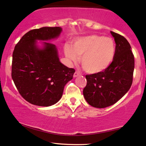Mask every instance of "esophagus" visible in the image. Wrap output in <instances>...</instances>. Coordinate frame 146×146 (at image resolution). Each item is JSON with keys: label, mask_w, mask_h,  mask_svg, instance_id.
Listing matches in <instances>:
<instances>
[{"label": "esophagus", "mask_w": 146, "mask_h": 146, "mask_svg": "<svg viewBox=\"0 0 146 146\" xmlns=\"http://www.w3.org/2000/svg\"><path fill=\"white\" fill-rule=\"evenodd\" d=\"M80 75V72L78 71V70H76V72H75L74 74V77H77L78 76H79Z\"/></svg>", "instance_id": "obj_1"}]
</instances>
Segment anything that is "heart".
Listing matches in <instances>:
<instances>
[{
	"mask_svg": "<svg viewBox=\"0 0 146 146\" xmlns=\"http://www.w3.org/2000/svg\"><path fill=\"white\" fill-rule=\"evenodd\" d=\"M116 46L112 38L100 35H89L78 38L73 48L66 44L64 52L72 62L81 57V66L88 73L101 72L109 67L115 55Z\"/></svg>",
	"mask_w": 146,
	"mask_h": 146,
	"instance_id": "obj_1",
	"label": "heart"
}]
</instances>
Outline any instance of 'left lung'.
<instances>
[{
  "label": "left lung",
  "mask_w": 146,
  "mask_h": 146,
  "mask_svg": "<svg viewBox=\"0 0 146 146\" xmlns=\"http://www.w3.org/2000/svg\"><path fill=\"white\" fill-rule=\"evenodd\" d=\"M116 51L109 67L101 72L86 75L83 95L87 103L104 108L116 103L131 87L135 68L134 55L129 42L123 36L111 32Z\"/></svg>",
  "instance_id": "8db88e82"
}]
</instances>
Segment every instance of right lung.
Segmentation results:
<instances>
[{
    "label": "right lung",
    "instance_id": "add662e5",
    "mask_svg": "<svg viewBox=\"0 0 146 146\" xmlns=\"http://www.w3.org/2000/svg\"><path fill=\"white\" fill-rule=\"evenodd\" d=\"M60 27H43L28 32L13 53L11 77L21 96L29 103L50 106L62 98L65 85L73 78L75 70L59 62L55 44L44 42L36 46V40H48L59 36Z\"/></svg>",
    "mask_w": 146,
    "mask_h": 146
}]
</instances>
